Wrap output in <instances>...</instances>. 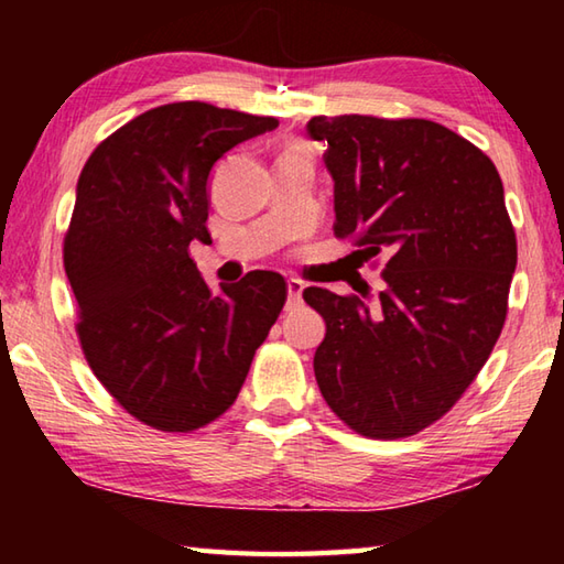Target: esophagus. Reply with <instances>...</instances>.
Listing matches in <instances>:
<instances>
[{"label":"esophagus","instance_id":"1","mask_svg":"<svg viewBox=\"0 0 564 564\" xmlns=\"http://www.w3.org/2000/svg\"><path fill=\"white\" fill-rule=\"evenodd\" d=\"M301 295H303V283L299 279H291L289 281V301H285V308H295V305H301Z\"/></svg>","mask_w":564,"mask_h":564}]
</instances>
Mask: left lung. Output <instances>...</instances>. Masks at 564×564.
Listing matches in <instances>:
<instances>
[{"instance_id":"left-lung-1","label":"left lung","mask_w":564,"mask_h":564,"mask_svg":"<svg viewBox=\"0 0 564 564\" xmlns=\"http://www.w3.org/2000/svg\"><path fill=\"white\" fill-rule=\"evenodd\" d=\"M326 144L336 236L386 256L383 289L305 303L326 321L313 356L323 398L366 437L415 435L480 373L508 316L518 241L492 161L427 119L313 117Z\"/></svg>"}]
</instances>
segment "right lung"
Segmentation results:
<instances>
[{
  "label": "right lung",
  "mask_w": 564,
  "mask_h": 564,
  "mask_svg": "<svg viewBox=\"0 0 564 564\" xmlns=\"http://www.w3.org/2000/svg\"><path fill=\"white\" fill-rule=\"evenodd\" d=\"M275 127L204 101L164 104L82 169L64 238L76 333L101 386L156 431L188 433L226 413L285 303L281 273L251 271L214 293L188 256L191 241L212 243L216 161Z\"/></svg>",
  "instance_id": "obj_1"
}]
</instances>
